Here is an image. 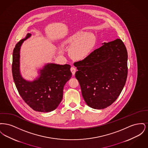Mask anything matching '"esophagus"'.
Masks as SVG:
<instances>
[{
    "instance_id": "obj_1",
    "label": "esophagus",
    "mask_w": 148,
    "mask_h": 148,
    "mask_svg": "<svg viewBox=\"0 0 148 148\" xmlns=\"http://www.w3.org/2000/svg\"><path fill=\"white\" fill-rule=\"evenodd\" d=\"M71 73H72L73 75H74L75 74V71H76V68H74V67H73H73H71Z\"/></svg>"
}]
</instances>
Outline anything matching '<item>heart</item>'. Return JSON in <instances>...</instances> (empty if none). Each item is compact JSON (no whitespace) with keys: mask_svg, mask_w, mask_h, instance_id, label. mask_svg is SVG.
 <instances>
[{"mask_svg":"<svg viewBox=\"0 0 148 148\" xmlns=\"http://www.w3.org/2000/svg\"><path fill=\"white\" fill-rule=\"evenodd\" d=\"M96 42V37L92 33L79 32L71 35L64 43L71 46V56L77 59H84L92 53Z\"/></svg>","mask_w":148,"mask_h":148,"instance_id":"b5f03b06","label":"heart"}]
</instances>
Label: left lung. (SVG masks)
Returning a JSON list of instances; mask_svg holds the SVG:
<instances>
[{"instance_id": "obj_1", "label": "left lung", "mask_w": 148, "mask_h": 148, "mask_svg": "<svg viewBox=\"0 0 148 148\" xmlns=\"http://www.w3.org/2000/svg\"><path fill=\"white\" fill-rule=\"evenodd\" d=\"M95 50L84 60L75 62V73L86 104L95 109L112 105L119 96L127 75V53L117 39Z\"/></svg>"}]
</instances>
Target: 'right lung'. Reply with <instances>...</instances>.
Instances as JSON below:
<instances>
[{
    "label": "right lung",
    "instance_id": "1",
    "mask_svg": "<svg viewBox=\"0 0 148 148\" xmlns=\"http://www.w3.org/2000/svg\"><path fill=\"white\" fill-rule=\"evenodd\" d=\"M31 36L28 33L14 48L12 63L14 83L22 99L30 108L36 112H50L56 109L62 100L64 86L71 77V65L46 64L39 70V75L33 80L24 79L20 70L21 48Z\"/></svg>",
    "mask_w": 148,
    "mask_h": 148
}]
</instances>
